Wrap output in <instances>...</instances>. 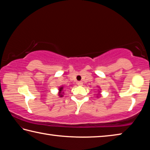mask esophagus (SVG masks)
<instances>
[{"instance_id":"34e87169","label":"esophagus","mask_w":150,"mask_h":150,"mask_svg":"<svg viewBox=\"0 0 150 150\" xmlns=\"http://www.w3.org/2000/svg\"><path fill=\"white\" fill-rule=\"evenodd\" d=\"M77 84H78V86H82V85H83V82H81V81H80V82H77Z\"/></svg>"}]
</instances>
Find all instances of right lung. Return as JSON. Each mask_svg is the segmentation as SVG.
Instances as JSON below:
<instances>
[{"label": "right lung", "mask_w": 150, "mask_h": 150, "mask_svg": "<svg viewBox=\"0 0 150 150\" xmlns=\"http://www.w3.org/2000/svg\"><path fill=\"white\" fill-rule=\"evenodd\" d=\"M62 88H63L62 87H61V88H59V91H60V92H59V96H60V97H62V96H62V94L61 93H62L61 91H62Z\"/></svg>", "instance_id": "obj_1"}]
</instances>
